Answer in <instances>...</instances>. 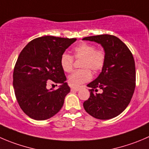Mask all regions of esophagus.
<instances>
[{
  "label": "esophagus",
  "mask_w": 149,
  "mask_h": 149,
  "mask_svg": "<svg viewBox=\"0 0 149 149\" xmlns=\"http://www.w3.org/2000/svg\"><path fill=\"white\" fill-rule=\"evenodd\" d=\"M79 89H80V88L79 87H71L70 90H71V92H77Z\"/></svg>",
  "instance_id": "obj_1"
}]
</instances>
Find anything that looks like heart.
<instances>
[{
    "label": "heart",
    "mask_w": 149,
    "mask_h": 149,
    "mask_svg": "<svg viewBox=\"0 0 149 149\" xmlns=\"http://www.w3.org/2000/svg\"><path fill=\"white\" fill-rule=\"evenodd\" d=\"M106 52L104 48H96L94 44L84 42L74 47L73 55L64 53L60 57V66L65 73H70L73 69L74 60H81L80 70L73 72L68 77V84L72 87H78L81 84L89 81L92 73L100 71L104 67L106 60Z\"/></svg>",
    "instance_id": "heart-1"
}]
</instances>
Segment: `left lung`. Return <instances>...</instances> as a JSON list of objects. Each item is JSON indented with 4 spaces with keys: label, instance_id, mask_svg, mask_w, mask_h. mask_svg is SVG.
<instances>
[{
    "label": "left lung",
    "instance_id": "left-lung-1",
    "mask_svg": "<svg viewBox=\"0 0 149 149\" xmlns=\"http://www.w3.org/2000/svg\"><path fill=\"white\" fill-rule=\"evenodd\" d=\"M83 40L100 44L106 52V60L98 77L87 85L90 96L84 101L85 111L98 119L119 116L130 102L135 88V64L132 52L119 38L104 34ZM102 93H95L98 89Z\"/></svg>",
    "mask_w": 149,
    "mask_h": 149
}]
</instances>
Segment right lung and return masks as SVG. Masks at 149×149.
I'll return each instance as SVG.
<instances>
[{
    "instance_id": "obj_1",
    "label": "right lung",
    "mask_w": 149,
    "mask_h": 149,
    "mask_svg": "<svg viewBox=\"0 0 149 149\" xmlns=\"http://www.w3.org/2000/svg\"><path fill=\"white\" fill-rule=\"evenodd\" d=\"M76 41L43 36L32 40L20 52L13 73V86L19 105L31 119L46 120L63 107L70 89L60 66V57ZM49 83L61 86L49 91Z\"/></svg>"
}]
</instances>
